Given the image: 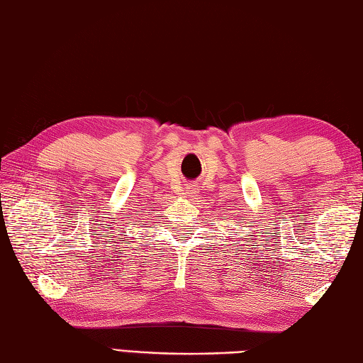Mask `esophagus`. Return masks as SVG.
I'll list each match as a JSON object with an SVG mask.
<instances>
[{
	"mask_svg": "<svg viewBox=\"0 0 363 363\" xmlns=\"http://www.w3.org/2000/svg\"><path fill=\"white\" fill-rule=\"evenodd\" d=\"M196 186H191V184H190V186L187 187V191H186V195L187 196H190V198H194V196H196Z\"/></svg>",
	"mask_w": 363,
	"mask_h": 363,
	"instance_id": "esophagus-1",
	"label": "esophagus"
}]
</instances>
